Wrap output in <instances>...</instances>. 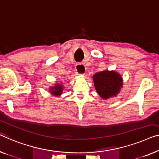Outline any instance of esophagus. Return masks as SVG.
Listing matches in <instances>:
<instances>
[{
  "instance_id": "esophagus-1",
  "label": "esophagus",
  "mask_w": 159,
  "mask_h": 159,
  "mask_svg": "<svg viewBox=\"0 0 159 159\" xmlns=\"http://www.w3.org/2000/svg\"><path fill=\"white\" fill-rule=\"evenodd\" d=\"M75 70L78 75H83L84 74L86 68H85V66L83 64L77 63L75 65Z\"/></svg>"
}]
</instances>
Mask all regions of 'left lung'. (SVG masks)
<instances>
[{"instance_id": "obj_1", "label": "left lung", "mask_w": 159, "mask_h": 159, "mask_svg": "<svg viewBox=\"0 0 159 159\" xmlns=\"http://www.w3.org/2000/svg\"><path fill=\"white\" fill-rule=\"evenodd\" d=\"M96 91L104 100L116 96L123 87V79L115 71H102L93 75Z\"/></svg>"}]
</instances>
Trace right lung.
<instances>
[{
	"label": "right lung",
	"instance_id": "1",
	"mask_svg": "<svg viewBox=\"0 0 159 159\" xmlns=\"http://www.w3.org/2000/svg\"><path fill=\"white\" fill-rule=\"evenodd\" d=\"M50 92L54 96H59L61 95L63 91V86L60 84L57 83L54 85V87H52L50 88Z\"/></svg>",
	"mask_w": 159,
	"mask_h": 159
}]
</instances>
